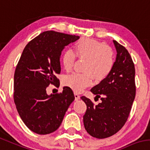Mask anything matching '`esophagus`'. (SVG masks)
<instances>
[{
	"label": "esophagus",
	"instance_id": "1",
	"mask_svg": "<svg viewBox=\"0 0 150 150\" xmlns=\"http://www.w3.org/2000/svg\"><path fill=\"white\" fill-rule=\"evenodd\" d=\"M74 97H75V100H78L80 98V96H79V94H77V93H74Z\"/></svg>",
	"mask_w": 150,
	"mask_h": 150
}]
</instances>
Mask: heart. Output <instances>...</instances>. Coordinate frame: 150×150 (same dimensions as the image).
Wrapping results in <instances>:
<instances>
[{"instance_id": "1", "label": "heart", "mask_w": 150, "mask_h": 150, "mask_svg": "<svg viewBox=\"0 0 150 150\" xmlns=\"http://www.w3.org/2000/svg\"><path fill=\"white\" fill-rule=\"evenodd\" d=\"M74 50H66L62 56L63 68L71 71L74 67L76 56L86 59L83 71L86 73H73L64 76L63 83L76 92L82 91L90 86L92 77L101 81L108 76L115 66V53L111 47L104 45L89 38H82L75 43Z\"/></svg>"}]
</instances>
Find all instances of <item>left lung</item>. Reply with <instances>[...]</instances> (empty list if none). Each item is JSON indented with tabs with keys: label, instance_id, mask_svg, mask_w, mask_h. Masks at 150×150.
<instances>
[{
	"label": "left lung",
	"instance_id": "1",
	"mask_svg": "<svg viewBox=\"0 0 150 150\" xmlns=\"http://www.w3.org/2000/svg\"><path fill=\"white\" fill-rule=\"evenodd\" d=\"M113 42L117 50L113 70L91 89L102 101L95 105L90 99L81 97L87 105L83 116L85 129L90 135L99 139L108 138L121 129L128 119L135 97L134 62L123 45L115 40Z\"/></svg>",
	"mask_w": 150,
	"mask_h": 150
}]
</instances>
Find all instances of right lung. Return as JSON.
<instances>
[{
  "mask_svg": "<svg viewBox=\"0 0 150 150\" xmlns=\"http://www.w3.org/2000/svg\"><path fill=\"white\" fill-rule=\"evenodd\" d=\"M79 36L45 31L24 47L14 74V102L24 124L33 132H53L62 122L65 112L75 99L69 87L62 93L48 95L50 84L59 86L60 56L65 46Z\"/></svg>",
  "mask_w": 150,
  "mask_h": 150,
  "instance_id": "add662e5",
  "label": "right lung"
}]
</instances>
